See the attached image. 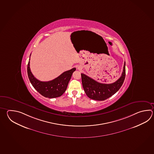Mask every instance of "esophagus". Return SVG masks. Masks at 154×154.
I'll return each mask as SVG.
<instances>
[{"label":"esophagus","mask_w":154,"mask_h":154,"mask_svg":"<svg viewBox=\"0 0 154 154\" xmlns=\"http://www.w3.org/2000/svg\"><path fill=\"white\" fill-rule=\"evenodd\" d=\"M78 69H79V70H81V69H82V67L81 66H79V67H78Z\"/></svg>","instance_id":"esophagus-1"}]
</instances>
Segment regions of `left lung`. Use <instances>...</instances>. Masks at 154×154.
<instances>
[{"label":"left lung","instance_id":"obj_1","mask_svg":"<svg viewBox=\"0 0 154 154\" xmlns=\"http://www.w3.org/2000/svg\"><path fill=\"white\" fill-rule=\"evenodd\" d=\"M126 63L125 62L122 75L116 82L104 84L95 81L83 73H81L82 85L85 93L90 99L103 101L115 94L122 85L126 75Z\"/></svg>","mask_w":154,"mask_h":154}]
</instances>
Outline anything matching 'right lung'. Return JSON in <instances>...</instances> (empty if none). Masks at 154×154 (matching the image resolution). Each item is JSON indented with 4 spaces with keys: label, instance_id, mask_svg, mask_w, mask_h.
Wrapping results in <instances>:
<instances>
[{
    "label": "right lung",
    "instance_id": "right-lung-1",
    "mask_svg": "<svg viewBox=\"0 0 154 154\" xmlns=\"http://www.w3.org/2000/svg\"><path fill=\"white\" fill-rule=\"evenodd\" d=\"M29 60L27 65L28 79L35 89L44 97L54 98L61 96L66 91L72 73L75 71V68L63 72L52 81L42 82L35 79L29 67Z\"/></svg>",
    "mask_w": 154,
    "mask_h": 154
}]
</instances>
